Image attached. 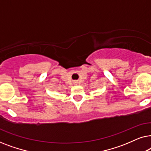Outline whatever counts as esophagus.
I'll list each match as a JSON object with an SVG mask.
<instances>
[{"label":"esophagus","mask_w":151,"mask_h":151,"mask_svg":"<svg viewBox=\"0 0 151 151\" xmlns=\"http://www.w3.org/2000/svg\"><path fill=\"white\" fill-rule=\"evenodd\" d=\"M74 83H75V84H76V82H74Z\"/></svg>","instance_id":"1"}]
</instances>
